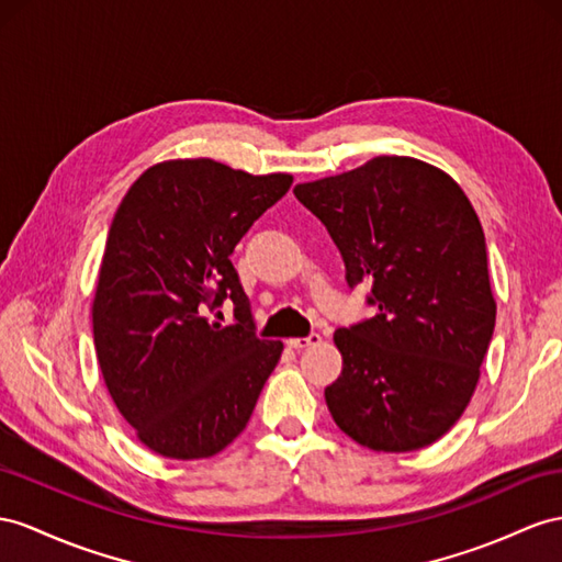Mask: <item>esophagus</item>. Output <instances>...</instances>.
Returning a JSON list of instances; mask_svg holds the SVG:
<instances>
[{
    "label": "esophagus",
    "instance_id": "obj_1",
    "mask_svg": "<svg viewBox=\"0 0 562 562\" xmlns=\"http://www.w3.org/2000/svg\"><path fill=\"white\" fill-rule=\"evenodd\" d=\"M323 337L318 333H313L308 337H290L286 339V347L290 349H306V347H315V344H321Z\"/></svg>",
    "mask_w": 562,
    "mask_h": 562
}]
</instances>
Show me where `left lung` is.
Here are the masks:
<instances>
[{"instance_id":"obj_1","label":"left lung","mask_w":562,"mask_h":562,"mask_svg":"<svg viewBox=\"0 0 562 562\" xmlns=\"http://www.w3.org/2000/svg\"><path fill=\"white\" fill-rule=\"evenodd\" d=\"M294 194L337 244L349 286L372 284L380 311L335 333L329 415L370 451L425 449L465 413L494 335L477 213L449 172L413 156H375Z\"/></svg>"}]
</instances>
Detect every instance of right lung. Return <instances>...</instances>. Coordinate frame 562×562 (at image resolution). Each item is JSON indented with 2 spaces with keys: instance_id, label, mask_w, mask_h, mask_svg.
Here are the masks:
<instances>
[{
  "instance_id": "right-lung-1",
  "label": "right lung",
  "mask_w": 562,
  "mask_h": 562,
  "mask_svg": "<svg viewBox=\"0 0 562 562\" xmlns=\"http://www.w3.org/2000/svg\"><path fill=\"white\" fill-rule=\"evenodd\" d=\"M292 180L170 158L144 170L113 215L92 299L94 349L113 404L156 456L221 453L280 361L282 341L254 335L229 254ZM227 295L238 323L223 328L205 313Z\"/></svg>"
}]
</instances>
